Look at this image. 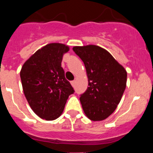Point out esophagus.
I'll return each mask as SVG.
<instances>
[{"instance_id": "esophagus-1", "label": "esophagus", "mask_w": 153, "mask_h": 153, "mask_svg": "<svg viewBox=\"0 0 153 153\" xmlns=\"http://www.w3.org/2000/svg\"><path fill=\"white\" fill-rule=\"evenodd\" d=\"M75 83H76L75 80H73V81H71V85H72L73 86H75Z\"/></svg>"}]
</instances>
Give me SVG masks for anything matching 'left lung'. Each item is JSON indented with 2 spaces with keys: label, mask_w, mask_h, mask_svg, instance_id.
I'll list each match as a JSON object with an SVG mask.
<instances>
[{
  "label": "left lung",
  "mask_w": 153,
  "mask_h": 153,
  "mask_svg": "<svg viewBox=\"0 0 153 153\" xmlns=\"http://www.w3.org/2000/svg\"><path fill=\"white\" fill-rule=\"evenodd\" d=\"M73 51L84 63L88 77L89 86L79 97L83 112L93 121L105 120L121 100L126 86V71L100 47H74Z\"/></svg>",
  "instance_id": "left-lung-1"
}]
</instances>
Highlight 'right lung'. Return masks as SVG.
Segmentation results:
<instances>
[{"label":"right lung","instance_id":"obj_1","mask_svg":"<svg viewBox=\"0 0 153 153\" xmlns=\"http://www.w3.org/2000/svg\"><path fill=\"white\" fill-rule=\"evenodd\" d=\"M68 51L69 47L64 44H47L32 55L21 68L24 95L31 109L41 119H57L69 96L74 93L61 67L63 55Z\"/></svg>","mask_w":153,"mask_h":153}]
</instances>
